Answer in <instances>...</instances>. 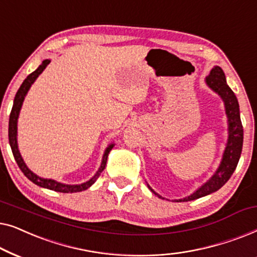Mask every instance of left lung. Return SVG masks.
Here are the masks:
<instances>
[{
  "label": "left lung",
  "instance_id": "obj_1",
  "mask_svg": "<svg viewBox=\"0 0 257 257\" xmlns=\"http://www.w3.org/2000/svg\"><path fill=\"white\" fill-rule=\"evenodd\" d=\"M206 83L210 89L215 91L224 101V107H226V113L228 117V122H229V127H228V143L224 150L222 161H221L219 168L215 172V174L206 182L205 185L201 186L198 191L193 193L192 195L187 196L185 199L177 200V202L182 201H192V200L202 198V196L208 195L210 193L217 191L226 182L229 180L231 174L234 173L235 168L237 166L238 160L242 152V144H243V127H242V122L240 118V108H238L237 98L231 89L228 86L226 82V76L220 66H214L212 71L206 78ZM149 188L151 187L149 186ZM154 194L158 195L153 189H151ZM161 198L160 195H158Z\"/></svg>",
  "mask_w": 257,
  "mask_h": 257
}]
</instances>
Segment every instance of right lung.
<instances>
[{
    "mask_svg": "<svg viewBox=\"0 0 257 257\" xmlns=\"http://www.w3.org/2000/svg\"><path fill=\"white\" fill-rule=\"evenodd\" d=\"M49 63H50V59H44V61L42 62V64L38 66V68L35 70L34 72H31L26 79H24L22 85L20 86L19 91H17L15 99H14L12 112H10V118H9V130H8L9 144H10V147H12L14 158H15L16 163H17V165H19V167L21 168V171H22L24 175H26V177L29 179L30 181H33L34 184H36L37 186H41V187L51 189V191L61 192V193L82 192V191H85V189L89 188L90 186L94 184V181L99 178L100 173L104 171L105 166H106L108 153H110L112 147H113V144H111V145L106 149V151H105L99 170H98L96 174H94V177L92 179H90L89 181L84 182V184H82V185H64V184H61V182L51 180V179H43V178L37 177V175L34 174L33 172H31L29 168L27 167V165L24 164L22 157H21V154H20L19 147H17V118H19L20 110H21V107H22L24 97H26L27 92L29 91L31 84L36 80L37 77L40 76L42 72H43V70L47 68V65L49 64Z\"/></svg>",
    "mask_w": 257,
    "mask_h": 257,
    "instance_id": "right-lung-1",
    "label": "right lung"
}]
</instances>
